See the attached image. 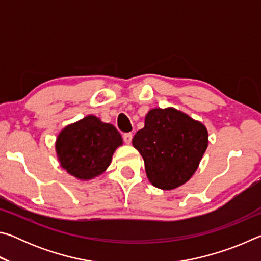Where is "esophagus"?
Returning a JSON list of instances; mask_svg holds the SVG:
<instances>
[{
    "mask_svg": "<svg viewBox=\"0 0 261 261\" xmlns=\"http://www.w3.org/2000/svg\"><path fill=\"white\" fill-rule=\"evenodd\" d=\"M132 137H134V136H132V134H130V132H129V134H124V135H123V139H124V141H125L126 144H131Z\"/></svg>",
    "mask_w": 261,
    "mask_h": 261,
    "instance_id": "obj_1",
    "label": "esophagus"
}]
</instances>
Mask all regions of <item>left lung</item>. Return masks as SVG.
Returning a JSON list of instances; mask_svg holds the SVG:
<instances>
[{
	"mask_svg": "<svg viewBox=\"0 0 261 261\" xmlns=\"http://www.w3.org/2000/svg\"><path fill=\"white\" fill-rule=\"evenodd\" d=\"M132 145L144 159L149 182L158 189L173 190L196 173L208 146V131L178 109L153 108Z\"/></svg>",
	"mask_w": 261,
	"mask_h": 261,
	"instance_id": "obj_1",
	"label": "left lung"
}]
</instances>
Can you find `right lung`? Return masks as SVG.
<instances>
[{
	"label": "right lung",
	"instance_id": "1",
	"mask_svg": "<svg viewBox=\"0 0 261 261\" xmlns=\"http://www.w3.org/2000/svg\"><path fill=\"white\" fill-rule=\"evenodd\" d=\"M123 145L120 132L95 115L62 129L56 137L55 151L60 166L79 180H91L102 175L113 154Z\"/></svg>",
	"mask_w": 261,
	"mask_h": 261
}]
</instances>
